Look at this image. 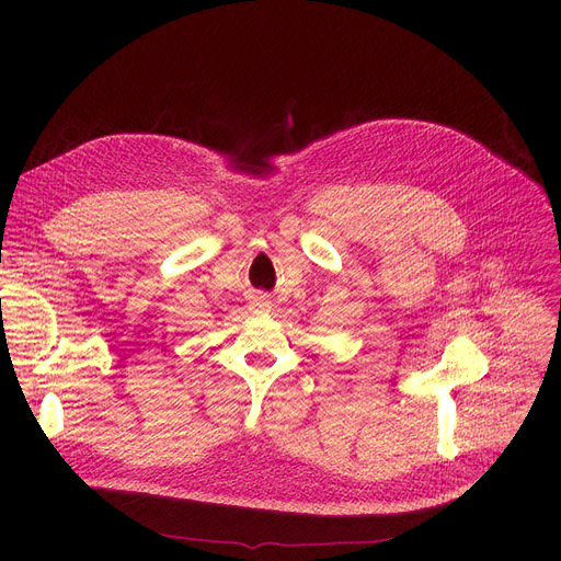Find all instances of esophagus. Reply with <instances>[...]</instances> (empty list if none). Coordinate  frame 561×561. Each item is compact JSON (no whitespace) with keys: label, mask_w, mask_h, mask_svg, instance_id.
<instances>
[{"label":"esophagus","mask_w":561,"mask_h":561,"mask_svg":"<svg viewBox=\"0 0 561 561\" xmlns=\"http://www.w3.org/2000/svg\"><path fill=\"white\" fill-rule=\"evenodd\" d=\"M271 298L268 296H263V293H261V296H256L254 300H252V309L256 311V313H265V311H271Z\"/></svg>","instance_id":"esophagus-1"}]
</instances>
